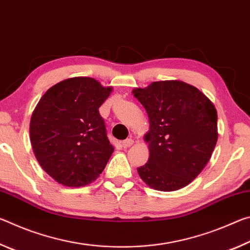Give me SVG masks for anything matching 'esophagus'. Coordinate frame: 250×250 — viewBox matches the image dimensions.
<instances>
[{"label": "esophagus", "instance_id": "1", "mask_svg": "<svg viewBox=\"0 0 250 250\" xmlns=\"http://www.w3.org/2000/svg\"><path fill=\"white\" fill-rule=\"evenodd\" d=\"M132 145H133L132 139H126V140L122 141V146L124 147H130Z\"/></svg>", "mask_w": 250, "mask_h": 250}]
</instances>
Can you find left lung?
<instances>
[{
  "label": "left lung",
  "mask_w": 250,
  "mask_h": 250,
  "mask_svg": "<svg viewBox=\"0 0 250 250\" xmlns=\"http://www.w3.org/2000/svg\"><path fill=\"white\" fill-rule=\"evenodd\" d=\"M133 96L146 110L149 161L138 173L156 191L188 185L203 171L216 146L217 111L202 91L181 80L154 82L135 88Z\"/></svg>",
  "instance_id": "left-lung-1"
}]
</instances>
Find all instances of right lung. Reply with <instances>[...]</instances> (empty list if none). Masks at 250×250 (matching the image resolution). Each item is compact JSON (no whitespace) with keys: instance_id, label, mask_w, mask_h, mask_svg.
<instances>
[{"instance_id":"obj_1","label":"right lung","mask_w":250,"mask_h":250,"mask_svg":"<svg viewBox=\"0 0 250 250\" xmlns=\"http://www.w3.org/2000/svg\"><path fill=\"white\" fill-rule=\"evenodd\" d=\"M111 87L90 77L54 84L34 109L29 124L32 147L42 168L68 188L90 184L113 152L99 107Z\"/></svg>"}]
</instances>
